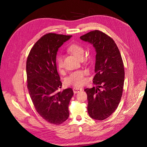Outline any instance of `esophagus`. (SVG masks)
Listing matches in <instances>:
<instances>
[{
    "label": "esophagus",
    "instance_id": "obj_1",
    "mask_svg": "<svg viewBox=\"0 0 147 147\" xmlns=\"http://www.w3.org/2000/svg\"><path fill=\"white\" fill-rule=\"evenodd\" d=\"M73 90V92L74 94H77V93H78V92L82 91L83 89L82 88H74Z\"/></svg>",
    "mask_w": 147,
    "mask_h": 147
}]
</instances>
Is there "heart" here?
<instances>
[{
    "instance_id": "b5f03b06",
    "label": "heart",
    "mask_w": 147,
    "mask_h": 147,
    "mask_svg": "<svg viewBox=\"0 0 147 147\" xmlns=\"http://www.w3.org/2000/svg\"><path fill=\"white\" fill-rule=\"evenodd\" d=\"M68 51L71 53L79 59H82L83 58L85 49L83 46L79 43H72L69 45L68 48ZM57 67L58 70L61 71L63 68V57L58 56L56 60ZM85 72L83 70H78L73 72L68 76L65 79V83L67 85H72L76 87H80L86 83V79L85 76Z\"/></svg>"
}]
</instances>
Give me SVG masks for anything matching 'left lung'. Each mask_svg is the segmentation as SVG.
Returning a JSON list of instances; mask_svg holds the SVG:
<instances>
[{
	"label": "left lung",
	"mask_w": 147,
	"mask_h": 147,
	"mask_svg": "<svg viewBox=\"0 0 147 147\" xmlns=\"http://www.w3.org/2000/svg\"><path fill=\"white\" fill-rule=\"evenodd\" d=\"M80 38L93 45L96 52L93 83L97 87L84 89L88 112L92 119L103 120L110 116L120 103L125 80L124 64L114 40L101 31H91Z\"/></svg>",
	"instance_id": "1"
}]
</instances>
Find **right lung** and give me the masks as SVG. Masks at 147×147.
<instances>
[{
  "label": "right lung",
  "instance_id": "obj_1",
  "mask_svg": "<svg viewBox=\"0 0 147 147\" xmlns=\"http://www.w3.org/2000/svg\"><path fill=\"white\" fill-rule=\"evenodd\" d=\"M71 36L48 33L31 49L26 63L27 88L36 111L52 124L59 125L69 116L71 88L58 91L62 83L58 73L56 56L58 48Z\"/></svg>",
  "mask_w": 147,
  "mask_h": 147
}]
</instances>
